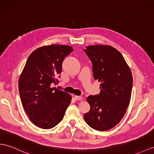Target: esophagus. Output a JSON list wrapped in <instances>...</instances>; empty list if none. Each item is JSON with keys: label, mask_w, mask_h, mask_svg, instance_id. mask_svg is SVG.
<instances>
[{"label": "esophagus", "mask_w": 154, "mask_h": 154, "mask_svg": "<svg viewBox=\"0 0 154 154\" xmlns=\"http://www.w3.org/2000/svg\"><path fill=\"white\" fill-rule=\"evenodd\" d=\"M75 98L77 100H81L82 99V96H75Z\"/></svg>", "instance_id": "1"}]
</instances>
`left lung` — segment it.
Returning a JSON list of instances; mask_svg holds the SVG:
<instances>
[{"mask_svg":"<svg viewBox=\"0 0 154 154\" xmlns=\"http://www.w3.org/2000/svg\"><path fill=\"white\" fill-rule=\"evenodd\" d=\"M83 51L92 64L94 79L101 82L100 93L86 98L90 109L84 118L94 129L106 131L125 115L131 96L132 74L122 54L111 46L90 45Z\"/></svg>","mask_w":154,"mask_h":154,"instance_id":"1","label":"left lung"}]
</instances>
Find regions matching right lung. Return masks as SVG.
<instances>
[{"instance_id":"1","label":"right lung","mask_w":154,"mask_h":154,"mask_svg":"<svg viewBox=\"0 0 154 154\" xmlns=\"http://www.w3.org/2000/svg\"><path fill=\"white\" fill-rule=\"evenodd\" d=\"M68 45H51L34 51L19 79V91L26 113L38 127L51 129L62 120L72 96L55 87L64 58L72 52Z\"/></svg>"}]
</instances>
